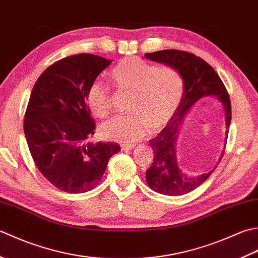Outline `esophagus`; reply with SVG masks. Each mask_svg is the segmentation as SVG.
Masks as SVG:
<instances>
[{"mask_svg": "<svg viewBox=\"0 0 258 258\" xmlns=\"http://www.w3.org/2000/svg\"><path fill=\"white\" fill-rule=\"evenodd\" d=\"M135 148V145H122L121 146V149L124 150V151H128V150H131Z\"/></svg>", "mask_w": 258, "mask_h": 258, "instance_id": "1", "label": "esophagus"}]
</instances>
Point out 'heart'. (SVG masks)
<instances>
[{"mask_svg": "<svg viewBox=\"0 0 258 258\" xmlns=\"http://www.w3.org/2000/svg\"><path fill=\"white\" fill-rule=\"evenodd\" d=\"M109 79L119 91L130 93L129 115L110 119L100 127L102 137L115 143L133 145L149 133H158L175 117L182 101L185 83L172 67H159L140 57L120 60L109 72ZM88 108L99 119L111 112V94L100 82L87 91Z\"/></svg>", "mask_w": 258, "mask_h": 258, "instance_id": "heart-1", "label": "heart"}]
</instances>
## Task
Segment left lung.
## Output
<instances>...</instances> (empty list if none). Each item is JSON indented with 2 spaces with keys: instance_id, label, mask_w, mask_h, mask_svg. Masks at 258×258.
I'll return each mask as SVG.
<instances>
[{
  "instance_id": "8db88e82",
  "label": "left lung",
  "mask_w": 258,
  "mask_h": 258,
  "mask_svg": "<svg viewBox=\"0 0 258 258\" xmlns=\"http://www.w3.org/2000/svg\"><path fill=\"white\" fill-rule=\"evenodd\" d=\"M145 56L151 61L175 68L180 72L185 83L182 101L176 115L158 136L149 140L154 150V160L149 169L146 171L147 183L152 190L162 195H185L201 186L216 169L218 164L210 171L196 177L187 176L180 170L177 162L176 144L182 121L199 100L206 97L216 98L225 110V141H227L228 128L232 120L230 99L216 71L202 57L179 50H161L154 53H146Z\"/></svg>"
}]
</instances>
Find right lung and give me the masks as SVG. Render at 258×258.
Wrapping results in <instances>:
<instances>
[{"mask_svg":"<svg viewBox=\"0 0 258 258\" xmlns=\"http://www.w3.org/2000/svg\"><path fill=\"white\" fill-rule=\"evenodd\" d=\"M110 63L89 53L63 57L44 70L31 92L24 115L26 143L40 172L62 191L91 190L120 151L118 144L89 140L96 123L87 91Z\"/></svg>","mask_w":258,"mask_h":258,"instance_id":"right-lung-1","label":"right lung"}]
</instances>
